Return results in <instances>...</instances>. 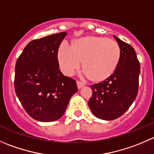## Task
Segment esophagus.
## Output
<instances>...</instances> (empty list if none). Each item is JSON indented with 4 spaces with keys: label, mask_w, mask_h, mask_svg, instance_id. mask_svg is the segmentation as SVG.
Here are the masks:
<instances>
[{
    "label": "esophagus",
    "mask_w": 154,
    "mask_h": 154,
    "mask_svg": "<svg viewBox=\"0 0 154 154\" xmlns=\"http://www.w3.org/2000/svg\"><path fill=\"white\" fill-rule=\"evenodd\" d=\"M77 86H78L79 89H80V88H81V87H83V86H85V83H83V82L80 81V80H77Z\"/></svg>",
    "instance_id": "obj_1"
}]
</instances>
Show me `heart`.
I'll use <instances>...</instances> for the list:
<instances>
[{"label":"heart","mask_w":154,"mask_h":154,"mask_svg":"<svg viewBox=\"0 0 154 154\" xmlns=\"http://www.w3.org/2000/svg\"><path fill=\"white\" fill-rule=\"evenodd\" d=\"M120 47L116 41L101 37L79 39L74 47L64 42L59 52V65L62 71L71 75L81 66L89 78L102 80L111 75L120 59Z\"/></svg>","instance_id":"obj_1"}]
</instances>
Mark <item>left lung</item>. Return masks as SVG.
Listing matches in <instances>:
<instances>
[{
	"mask_svg": "<svg viewBox=\"0 0 154 154\" xmlns=\"http://www.w3.org/2000/svg\"><path fill=\"white\" fill-rule=\"evenodd\" d=\"M120 47V59L114 72L98 83L90 85L89 107L98 118L113 120L121 117L138 95L140 62L131 45L113 36Z\"/></svg>",
	"mask_w": 154,
	"mask_h": 154,
	"instance_id": "obj_1",
	"label": "left lung"
}]
</instances>
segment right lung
Listing matches in <instances>:
<instances>
[{
    "label": "right lung",
    "instance_id": "right-lung-1",
    "mask_svg": "<svg viewBox=\"0 0 154 154\" xmlns=\"http://www.w3.org/2000/svg\"><path fill=\"white\" fill-rule=\"evenodd\" d=\"M66 35L60 32L33 40L16 61L15 92L25 111L38 121L61 118L77 92L76 80L59 70L58 52Z\"/></svg>",
    "mask_w": 154,
    "mask_h": 154
}]
</instances>
